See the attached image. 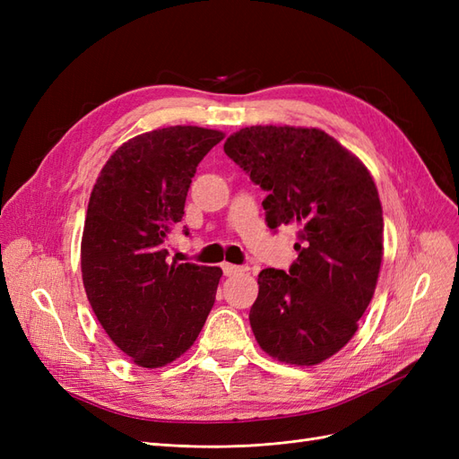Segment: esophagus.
<instances>
[{"instance_id":"1","label":"esophagus","mask_w":459,"mask_h":459,"mask_svg":"<svg viewBox=\"0 0 459 459\" xmlns=\"http://www.w3.org/2000/svg\"><path fill=\"white\" fill-rule=\"evenodd\" d=\"M221 270H224V275H235V273L243 272V268L238 266V264H230V262L221 264Z\"/></svg>"}]
</instances>
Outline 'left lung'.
<instances>
[{"label": "left lung", "instance_id": "obj_1", "mask_svg": "<svg viewBox=\"0 0 459 459\" xmlns=\"http://www.w3.org/2000/svg\"><path fill=\"white\" fill-rule=\"evenodd\" d=\"M224 151L268 191V228H299L289 272L258 273L248 319L260 349L295 366L324 362L352 339L377 285L383 211L373 178L316 128H243Z\"/></svg>", "mask_w": 459, "mask_h": 459}]
</instances>
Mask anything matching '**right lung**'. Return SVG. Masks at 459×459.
<instances>
[{
    "mask_svg": "<svg viewBox=\"0 0 459 459\" xmlns=\"http://www.w3.org/2000/svg\"><path fill=\"white\" fill-rule=\"evenodd\" d=\"M221 140L199 126L142 134L110 155L93 186L82 280L110 341L142 368L182 356L214 307L221 270L169 264L166 239L182 221L199 162Z\"/></svg>",
    "mask_w": 459,
    "mask_h": 459,
    "instance_id": "add662e5",
    "label": "right lung"
}]
</instances>
